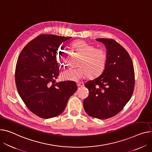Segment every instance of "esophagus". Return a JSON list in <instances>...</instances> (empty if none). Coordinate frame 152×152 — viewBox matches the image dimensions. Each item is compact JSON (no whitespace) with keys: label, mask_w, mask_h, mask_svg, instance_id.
<instances>
[{"label":"esophagus","mask_w":152,"mask_h":152,"mask_svg":"<svg viewBox=\"0 0 152 152\" xmlns=\"http://www.w3.org/2000/svg\"><path fill=\"white\" fill-rule=\"evenodd\" d=\"M76 84H77L78 87H81L84 86V83H79V82H77V83H76Z\"/></svg>","instance_id":"esophagus-1"}]
</instances>
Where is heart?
I'll return each instance as SVG.
<instances>
[{
    "label": "heart",
    "instance_id": "b5f03b06",
    "mask_svg": "<svg viewBox=\"0 0 152 152\" xmlns=\"http://www.w3.org/2000/svg\"><path fill=\"white\" fill-rule=\"evenodd\" d=\"M69 47L81 57L79 65L80 68L65 69L61 74L63 79L77 81L87 76L93 79L98 77L104 72L107 62V54L105 49L95 48L94 45L82 39L71 43ZM56 58L60 65L65 66L66 51L63 48L57 50Z\"/></svg>",
    "mask_w": 152,
    "mask_h": 152
}]
</instances>
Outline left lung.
<instances>
[{"label":"left lung","instance_id":"1","mask_svg":"<svg viewBox=\"0 0 152 152\" xmlns=\"http://www.w3.org/2000/svg\"><path fill=\"white\" fill-rule=\"evenodd\" d=\"M96 40L106 46L107 62L102 75L85 84L89 95L83 105L88 115L104 120L117 114L129 102L134 87V72L128 52L114 39Z\"/></svg>","mask_w":152,"mask_h":152}]
</instances>
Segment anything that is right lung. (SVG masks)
I'll list each match as a JSON object with an SVG mask.
<instances>
[{
  "mask_svg": "<svg viewBox=\"0 0 152 152\" xmlns=\"http://www.w3.org/2000/svg\"><path fill=\"white\" fill-rule=\"evenodd\" d=\"M71 38L40 35L24 48L18 57L15 70L18 94L27 108L42 118L62 114L77 90L75 82L55 83L59 75L57 50Z\"/></svg>",
  "mask_w": 152,
  "mask_h": 152,
  "instance_id": "1",
  "label": "right lung"
}]
</instances>
